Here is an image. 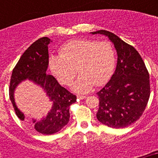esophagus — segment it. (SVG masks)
Segmentation results:
<instances>
[{"mask_svg":"<svg viewBox=\"0 0 158 158\" xmlns=\"http://www.w3.org/2000/svg\"><path fill=\"white\" fill-rule=\"evenodd\" d=\"M77 98L81 99V100H83V99L86 98L85 96H82V95H77Z\"/></svg>","mask_w":158,"mask_h":158,"instance_id":"1","label":"esophagus"}]
</instances>
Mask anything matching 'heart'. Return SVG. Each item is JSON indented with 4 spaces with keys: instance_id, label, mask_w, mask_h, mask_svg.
<instances>
[{
    "instance_id": "1",
    "label": "heart",
    "mask_w": 158,
    "mask_h": 158,
    "mask_svg": "<svg viewBox=\"0 0 158 158\" xmlns=\"http://www.w3.org/2000/svg\"><path fill=\"white\" fill-rule=\"evenodd\" d=\"M59 57L49 59L53 75L64 85H69L80 73L73 89L77 93H87L93 85L100 86L112 74L115 65V52L108 41L76 39L61 47Z\"/></svg>"
}]
</instances>
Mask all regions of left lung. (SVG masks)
Returning <instances> with one entry per match:
<instances>
[{
	"label": "left lung",
	"instance_id": "1",
	"mask_svg": "<svg viewBox=\"0 0 158 158\" xmlns=\"http://www.w3.org/2000/svg\"><path fill=\"white\" fill-rule=\"evenodd\" d=\"M108 36L116 49L118 59L114 74L96 93L99 109L96 118L111 128H124L142 116L150 96V75L139 53L111 32L100 30L93 34Z\"/></svg>",
	"mask_w": 158,
	"mask_h": 158
}]
</instances>
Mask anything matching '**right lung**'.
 <instances>
[{
  "mask_svg": "<svg viewBox=\"0 0 158 158\" xmlns=\"http://www.w3.org/2000/svg\"><path fill=\"white\" fill-rule=\"evenodd\" d=\"M50 41L51 40L47 37L40 38L24 51L12 69L9 86V98L20 120L24 119V115L16 107L13 96L14 89L18 84L29 79L40 85L47 92L53 101L52 109L40 122L35 119L32 121L35 131L43 135H52L63 128L69 120V106L77 101L75 95L60 85L54 77L46 73L49 63Z\"/></svg>",
  "mask_w": 158,
  "mask_h": 158,
  "instance_id": "right-lung-1",
  "label": "right lung"
}]
</instances>
